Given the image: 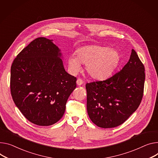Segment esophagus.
<instances>
[{
	"label": "esophagus",
	"mask_w": 158,
	"mask_h": 158,
	"mask_svg": "<svg viewBox=\"0 0 158 158\" xmlns=\"http://www.w3.org/2000/svg\"><path fill=\"white\" fill-rule=\"evenodd\" d=\"M83 81L81 78H78L77 80V84L78 85H81L83 84Z\"/></svg>",
	"instance_id": "esophagus-1"
}]
</instances>
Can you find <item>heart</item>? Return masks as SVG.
I'll use <instances>...</instances> for the list:
<instances>
[{
	"label": "heart",
	"instance_id": "1",
	"mask_svg": "<svg viewBox=\"0 0 158 158\" xmlns=\"http://www.w3.org/2000/svg\"><path fill=\"white\" fill-rule=\"evenodd\" d=\"M120 60L119 52L113 48L99 45H88L80 48L76 56L71 55L68 65L73 73L80 69V63L86 64L85 70L90 77L96 80H104L110 77Z\"/></svg>",
	"mask_w": 158,
	"mask_h": 158
}]
</instances>
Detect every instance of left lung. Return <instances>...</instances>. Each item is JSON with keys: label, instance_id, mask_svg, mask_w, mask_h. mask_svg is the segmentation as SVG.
<instances>
[{"label": "left lung", "instance_id": "8db88e82", "mask_svg": "<svg viewBox=\"0 0 158 158\" xmlns=\"http://www.w3.org/2000/svg\"><path fill=\"white\" fill-rule=\"evenodd\" d=\"M144 81V66L132 49L128 62L117 73L86 84L87 113L92 122L104 128L123 123L141 102Z\"/></svg>", "mask_w": 158, "mask_h": 158}]
</instances>
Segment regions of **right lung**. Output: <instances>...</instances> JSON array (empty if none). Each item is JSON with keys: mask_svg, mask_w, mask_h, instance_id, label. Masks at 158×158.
<instances>
[{"mask_svg": "<svg viewBox=\"0 0 158 158\" xmlns=\"http://www.w3.org/2000/svg\"><path fill=\"white\" fill-rule=\"evenodd\" d=\"M60 49L52 40L39 37L18 54L10 68V93L30 122L52 125L61 118L77 78L65 71Z\"/></svg>", "mask_w": 158, "mask_h": 158, "instance_id": "1", "label": "right lung"}]
</instances>
